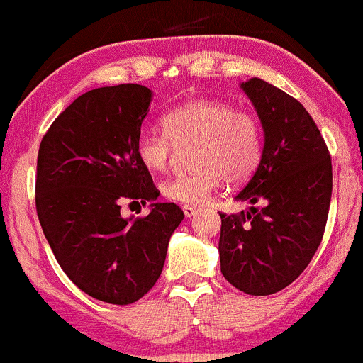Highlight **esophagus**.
<instances>
[{"instance_id":"obj_1","label":"esophagus","mask_w":363,"mask_h":363,"mask_svg":"<svg viewBox=\"0 0 363 363\" xmlns=\"http://www.w3.org/2000/svg\"><path fill=\"white\" fill-rule=\"evenodd\" d=\"M182 211H184V215H186V218H193L194 215H198V213L201 211L199 208H196V206H182Z\"/></svg>"}]
</instances>
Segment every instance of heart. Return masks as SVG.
<instances>
[{
  "label": "heart",
  "mask_w": 363,
  "mask_h": 363,
  "mask_svg": "<svg viewBox=\"0 0 363 363\" xmlns=\"http://www.w3.org/2000/svg\"><path fill=\"white\" fill-rule=\"evenodd\" d=\"M164 132L143 128L135 140V155L150 172H160L172 159L174 147L196 143L194 170L162 182L169 201L201 206L223 187L225 181L242 182L257 169L262 130L257 118L218 99H191L165 113Z\"/></svg>",
  "instance_id": "heart-1"
}]
</instances>
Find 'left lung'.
I'll use <instances>...</instances> for the list:
<instances>
[{"label": "left lung", "mask_w": 363, "mask_h": 363, "mask_svg": "<svg viewBox=\"0 0 363 363\" xmlns=\"http://www.w3.org/2000/svg\"><path fill=\"white\" fill-rule=\"evenodd\" d=\"M240 87L264 130L259 167L235 196L248 211L221 216L220 262L245 294L269 296L301 276L320 247L333 187L328 147L298 99L252 77ZM262 202V208H252Z\"/></svg>", "instance_id": "8db88e82"}]
</instances>
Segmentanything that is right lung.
<instances>
[{"instance_id":"right-lung-1","label":"right lung","mask_w":363,"mask_h":363,"mask_svg":"<svg viewBox=\"0 0 363 363\" xmlns=\"http://www.w3.org/2000/svg\"><path fill=\"white\" fill-rule=\"evenodd\" d=\"M152 91L118 84L87 91L55 118L37 159L35 204L43 235L71 281L91 298L132 304L154 287L170 235L184 220L159 198L135 155ZM123 199L146 203L143 218H123Z\"/></svg>"}]
</instances>
